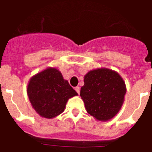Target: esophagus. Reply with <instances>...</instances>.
Returning <instances> with one entry per match:
<instances>
[{
  "label": "esophagus",
  "mask_w": 152,
  "mask_h": 152,
  "mask_svg": "<svg viewBox=\"0 0 152 152\" xmlns=\"http://www.w3.org/2000/svg\"><path fill=\"white\" fill-rule=\"evenodd\" d=\"M75 91H76V92L77 93V94H80V87H76V88H75Z\"/></svg>",
  "instance_id": "obj_1"
}]
</instances>
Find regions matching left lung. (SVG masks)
Segmentation results:
<instances>
[{
  "label": "left lung",
  "instance_id": "left-lung-1",
  "mask_svg": "<svg viewBox=\"0 0 152 152\" xmlns=\"http://www.w3.org/2000/svg\"><path fill=\"white\" fill-rule=\"evenodd\" d=\"M80 96L88 113L99 121H108L120 110L126 87L119 73L109 68L91 70L84 75Z\"/></svg>",
  "mask_w": 152,
  "mask_h": 152
}]
</instances>
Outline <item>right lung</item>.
<instances>
[{"mask_svg":"<svg viewBox=\"0 0 152 152\" xmlns=\"http://www.w3.org/2000/svg\"><path fill=\"white\" fill-rule=\"evenodd\" d=\"M27 94L40 116L52 119L64 112L68 99L77 96V93L63 78L60 71L49 67L31 77Z\"/></svg>","mask_w":152,"mask_h":152,"instance_id":"right-lung-1","label":"right lung"}]
</instances>
